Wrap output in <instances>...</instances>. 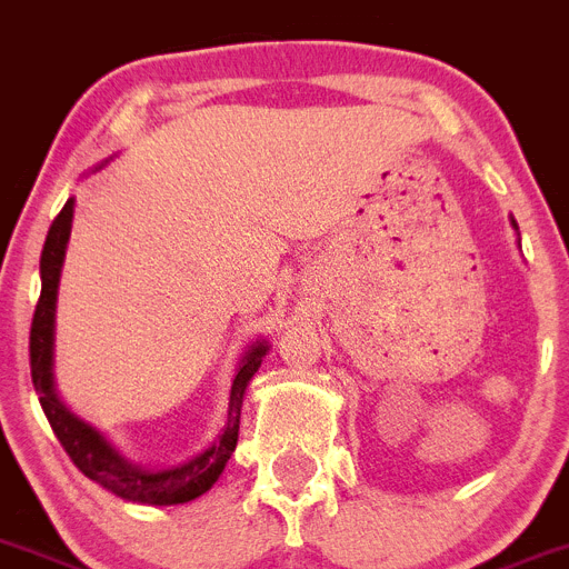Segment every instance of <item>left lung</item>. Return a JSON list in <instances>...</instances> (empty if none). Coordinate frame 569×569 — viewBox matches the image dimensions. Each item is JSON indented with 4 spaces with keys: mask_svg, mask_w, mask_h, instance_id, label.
<instances>
[{
    "mask_svg": "<svg viewBox=\"0 0 569 569\" xmlns=\"http://www.w3.org/2000/svg\"><path fill=\"white\" fill-rule=\"evenodd\" d=\"M511 226H513V231H517V237H519V226H517V220L511 218Z\"/></svg>",
    "mask_w": 569,
    "mask_h": 569,
    "instance_id": "8db88e82",
    "label": "left lung"
}]
</instances>
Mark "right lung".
<instances>
[{"label":"right lung","mask_w":569,"mask_h":569,"mask_svg":"<svg viewBox=\"0 0 569 569\" xmlns=\"http://www.w3.org/2000/svg\"><path fill=\"white\" fill-rule=\"evenodd\" d=\"M108 161H102L94 170H102ZM72 214L74 198H69L63 203L61 214L52 220L44 251H41V299L36 305L30 329V375L38 402L44 408V416L50 419L52 432L63 443L67 456L72 458L74 467L86 478H91L111 495L122 497V500L142 502V506H181V502L207 495L223 475L226 463H229L231 452L237 447V436H240L242 397H246L248 382L253 380V375L262 366V357L268 355L270 343L259 338L242 355L234 380H231L226 425L207 450L192 456L189 461L164 469H150L142 467V463L128 461L97 427H91L89 421L72 413L56 391V371H52V362H56V307L63 257H67L69 234H72Z\"/></svg>","instance_id":"add662e5"}]
</instances>
